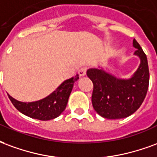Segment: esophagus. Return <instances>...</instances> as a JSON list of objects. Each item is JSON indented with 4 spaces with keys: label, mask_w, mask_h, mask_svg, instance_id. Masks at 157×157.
I'll return each instance as SVG.
<instances>
[{
    "label": "esophagus",
    "mask_w": 157,
    "mask_h": 157,
    "mask_svg": "<svg viewBox=\"0 0 157 157\" xmlns=\"http://www.w3.org/2000/svg\"><path fill=\"white\" fill-rule=\"evenodd\" d=\"M87 68L86 67H83L80 68L79 70H78V74H79L81 77H83V76H85L86 75V72H87Z\"/></svg>",
    "instance_id": "esophagus-1"
}]
</instances>
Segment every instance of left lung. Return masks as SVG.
<instances>
[{
  "label": "left lung",
  "mask_w": 157,
  "mask_h": 157,
  "mask_svg": "<svg viewBox=\"0 0 157 157\" xmlns=\"http://www.w3.org/2000/svg\"><path fill=\"white\" fill-rule=\"evenodd\" d=\"M134 54L140 59L137 70L128 79L118 78L103 68H90L87 75L94 83L93 107L100 116L106 119H122L132 115L146 98L149 86V67L145 52L136 40Z\"/></svg>",
  "instance_id": "1"
}]
</instances>
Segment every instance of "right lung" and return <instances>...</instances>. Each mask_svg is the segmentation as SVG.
Here are the masks:
<instances>
[{"label": "right lung", "mask_w": 157, "mask_h": 157, "mask_svg": "<svg viewBox=\"0 0 157 157\" xmlns=\"http://www.w3.org/2000/svg\"><path fill=\"white\" fill-rule=\"evenodd\" d=\"M78 79L77 74L74 78L65 80L48 96L34 102H21L9 94L8 97L15 108L23 115L40 121H49L59 116L64 110L74 83Z\"/></svg>", "instance_id": "1"}]
</instances>
